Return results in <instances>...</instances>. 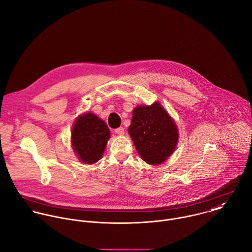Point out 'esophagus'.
<instances>
[{
    "instance_id": "34e87169",
    "label": "esophagus",
    "mask_w": 252,
    "mask_h": 252,
    "mask_svg": "<svg viewBox=\"0 0 252 252\" xmlns=\"http://www.w3.org/2000/svg\"><path fill=\"white\" fill-rule=\"evenodd\" d=\"M115 133L118 134V135H124V128L123 127H119L117 129H115Z\"/></svg>"
}]
</instances>
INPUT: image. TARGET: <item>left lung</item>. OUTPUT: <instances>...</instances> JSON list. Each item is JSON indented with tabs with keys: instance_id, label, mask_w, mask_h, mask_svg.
<instances>
[{
	"instance_id": "8db88e82",
	"label": "left lung",
	"mask_w": 252,
	"mask_h": 252,
	"mask_svg": "<svg viewBox=\"0 0 252 252\" xmlns=\"http://www.w3.org/2000/svg\"><path fill=\"white\" fill-rule=\"evenodd\" d=\"M128 132L143 160L154 165L174 153L179 138L175 122L158 101L133 110Z\"/></svg>"
}]
</instances>
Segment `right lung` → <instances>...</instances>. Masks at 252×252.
I'll return each instance as SVG.
<instances>
[{"mask_svg": "<svg viewBox=\"0 0 252 252\" xmlns=\"http://www.w3.org/2000/svg\"><path fill=\"white\" fill-rule=\"evenodd\" d=\"M109 136L110 131L103 120L94 113H85L72 128L73 150L82 162L93 164L101 158Z\"/></svg>", "mask_w": 252, "mask_h": 252, "instance_id": "add662e5", "label": "right lung"}]
</instances>
